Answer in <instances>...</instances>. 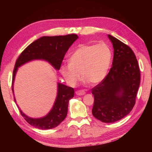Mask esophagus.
I'll list each match as a JSON object with an SVG mask.
<instances>
[{
	"label": "esophagus",
	"mask_w": 152,
	"mask_h": 152,
	"mask_svg": "<svg viewBox=\"0 0 152 152\" xmlns=\"http://www.w3.org/2000/svg\"><path fill=\"white\" fill-rule=\"evenodd\" d=\"M76 94L78 96H81V95H84L85 94V91H83V90H80V91H76Z\"/></svg>",
	"instance_id": "obj_1"
}]
</instances>
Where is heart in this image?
Masks as SVG:
<instances>
[{
	"instance_id": "1",
	"label": "heart",
	"mask_w": 152,
	"mask_h": 152,
	"mask_svg": "<svg viewBox=\"0 0 152 152\" xmlns=\"http://www.w3.org/2000/svg\"><path fill=\"white\" fill-rule=\"evenodd\" d=\"M112 53L104 43L99 44H84L69 58V64L61 66L60 72L70 86H75L80 78L92 84L102 82L109 71Z\"/></svg>"
}]
</instances>
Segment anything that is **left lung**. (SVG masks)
<instances>
[{"label":"left lung","instance_id":"obj_1","mask_svg":"<svg viewBox=\"0 0 152 152\" xmlns=\"http://www.w3.org/2000/svg\"><path fill=\"white\" fill-rule=\"evenodd\" d=\"M114 48L111 68L104 79L91 90L93 116L104 123H114L131 112L140 84L137 60L129 46L109 35Z\"/></svg>","mask_w":152,"mask_h":152}]
</instances>
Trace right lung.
I'll return each instance as SVG.
<instances>
[{
	"instance_id": "right-lung-1",
	"label": "right lung",
	"mask_w": 152,
	"mask_h": 152,
	"mask_svg": "<svg viewBox=\"0 0 152 152\" xmlns=\"http://www.w3.org/2000/svg\"><path fill=\"white\" fill-rule=\"evenodd\" d=\"M78 39L76 34L64 36H43L35 40L22 51L17 59L12 73V91L13 92L15 76L18 67L27 61L35 59L48 61L56 70H60L67 51L71 45ZM74 90L72 87L58 84L57 99L53 109L45 117L41 119H32L26 116L19 109L24 119L33 127L40 129H50L56 127L65 119L68 113L69 100L74 97Z\"/></svg>"
}]
</instances>
